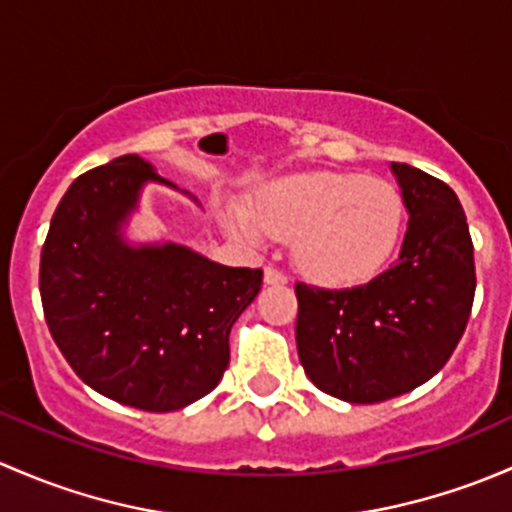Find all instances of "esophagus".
Wrapping results in <instances>:
<instances>
[{
    "label": "esophagus",
    "mask_w": 512,
    "mask_h": 512,
    "mask_svg": "<svg viewBox=\"0 0 512 512\" xmlns=\"http://www.w3.org/2000/svg\"><path fill=\"white\" fill-rule=\"evenodd\" d=\"M263 281H266V286H286L288 278L283 276L278 268L273 266H266V271H263Z\"/></svg>",
    "instance_id": "obj_1"
}]
</instances>
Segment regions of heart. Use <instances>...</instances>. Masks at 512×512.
Returning <instances> with one entry per match:
<instances>
[{
    "label": "heart",
    "mask_w": 512,
    "mask_h": 512,
    "mask_svg": "<svg viewBox=\"0 0 512 512\" xmlns=\"http://www.w3.org/2000/svg\"><path fill=\"white\" fill-rule=\"evenodd\" d=\"M224 226L244 244L293 236V261L318 286L350 288L377 276L407 221L402 192L355 172H303L263 184L251 207L229 204Z\"/></svg>",
    "instance_id": "1"
}]
</instances>
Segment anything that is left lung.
Returning <instances> with one entry per match:
<instances>
[{"instance_id":"left-lung-1","label":"left lung","mask_w":512,"mask_h":512,"mask_svg":"<svg viewBox=\"0 0 512 512\" xmlns=\"http://www.w3.org/2000/svg\"><path fill=\"white\" fill-rule=\"evenodd\" d=\"M407 234L392 268L345 291L295 286V342L310 382L374 404L429 382L456 350L476 293L466 214L449 184L392 162Z\"/></svg>"}]
</instances>
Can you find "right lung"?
Here are the masks:
<instances>
[{"label":"right lung","instance_id":"add662e5","mask_svg":"<svg viewBox=\"0 0 512 512\" xmlns=\"http://www.w3.org/2000/svg\"><path fill=\"white\" fill-rule=\"evenodd\" d=\"M147 184L172 187L140 155L78 177L51 219L39 288L51 337L88 387L142 412H177L219 384L263 271L135 239Z\"/></svg>","mask_w":512,"mask_h":512}]
</instances>
